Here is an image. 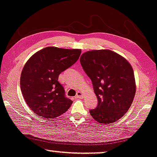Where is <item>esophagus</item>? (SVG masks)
I'll return each mask as SVG.
<instances>
[{"label":"esophagus","instance_id":"esophagus-1","mask_svg":"<svg viewBox=\"0 0 157 157\" xmlns=\"http://www.w3.org/2000/svg\"><path fill=\"white\" fill-rule=\"evenodd\" d=\"M76 98H79V99H82L83 98V94L81 93V92H77V95H76Z\"/></svg>","mask_w":157,"mask_h":157}]
</instances>
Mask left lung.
Wrapping results in <instances>:
<instances>
[{"label": "left lung", "instance_id": "1", "mask_svg": "<svg viewBox=\"0 0 157 157\" xmlns=\"http://www.w3.org/2000/svg\"><path fill=\"white\" fill-rule=\"evenodd\" d=\"M80 61L98 98L97 107L90 113L100 124L116 122L128 111L135 96V77L131 64L108 49L85 52Z\"/></svg>", "mask_w": 157, "mask_h": 157}]
</instances>
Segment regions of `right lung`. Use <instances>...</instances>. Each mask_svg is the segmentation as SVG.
<instances>
[{"label": "right lung", "mask_w": 157, "mask_h": 157, "mask_svg": "<svg viewBox=\"0 0 157 157\" xmlns=\"http://www.w3.org/2000/svg\"><path fill=\"white\" fill-rule=\"evenodd\" d=\"M80 49L46 47L31 56L21 75V90L26 103L37 116L52 118L67 110L72 101L58 81L61 72L80 57Z\"/></svg>", "instance_id": "1"}]
</instances>
